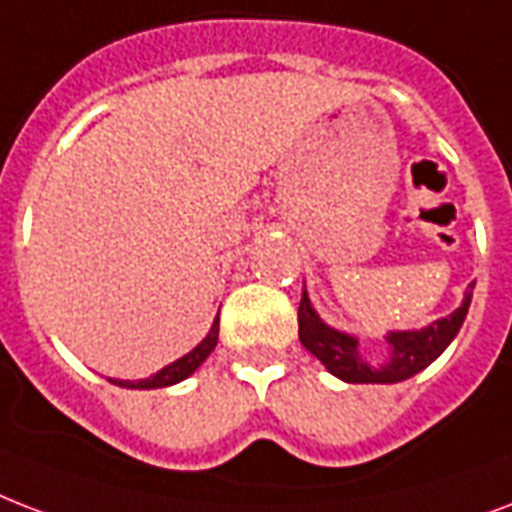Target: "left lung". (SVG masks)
<instances>
[{"label": "left lung", "mask_w": 512, "mask_h": 512, "mask_svg": "<svg viewBox=\"0 0 512 512\" xmlns=\"http://www.w3.org/2000/svg\"><path fill=\"white\" fill-rule=\"evenodd\" d=\"M470 300H473V290L464 292L462 306L456 308L454 314L435 319L421 330H389L384 335L386 349H389L384 362H368L357 335L327 325L317 314L306 290L298 308V335L300 343L335 378H341L346 384H397L421 373L448 349V343L454 341L459 327L464 325Z\"/></svg>", "instance_id": "8db88e82"}]
</instances>
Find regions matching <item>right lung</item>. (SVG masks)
I'll return each mask as SVG.
<instances>
[{"label": "right lung", "mask_w": 512, "mask_h": 512, "mask_svg": "<svg viewBox=\"0 0 512 512\" xmlns=\"http://www.w3.org/2000/svg\"><path fill=\"white\" fill-rule=\"evenodd\" d=\"M217 338H220V319H214L212 330L206 333V338L195 349H190L185 357H179L171 365L161 368L158 373H152L147 378H139V381H123V378H109L112 384L126 386V389H163V386H174L179 381H185L187 376H193L195 370L201 368L206 362V357L212 354L214 346H217Z\"/></svg>", "instance_id": "right-lung-1"}]
</instances>
